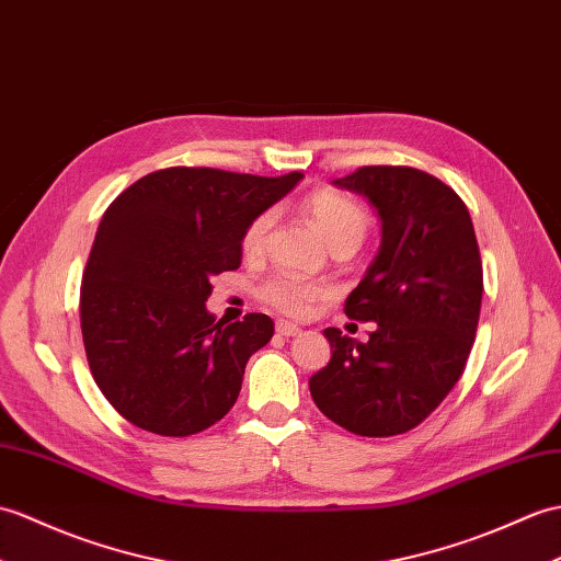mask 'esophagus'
<instances>
[{
  "label": "esophagus",
  "instance_id": "obj_1",
  "mask_svg": "<svg viewBox=\"0 0 561 561\" xmlns=\"http://www.w3.org/2000/svg\"><path fill=\"white\" fill-rule=\"evenodd\" d=\"M298 332H301V328H298V324H294V322H289V320L277 322V334L279 336H296Z\"/></svg>",
  "mask_w": 561,
  "mask_h": 561
}]
</instances>
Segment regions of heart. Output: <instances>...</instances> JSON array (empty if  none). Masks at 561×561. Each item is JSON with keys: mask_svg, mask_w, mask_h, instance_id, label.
Segmentation results:
<instances>
[{"mask_svg": "<svg viewBox=\"0 0 561 561\" xmlns=\"http://www.w3.org/2000/svg\"><path fill=\"white\" fill-rule=\"evenodd\" d=\"M301 210L312 225V229L320 233L332 251L358 249L360 241L366 239V233L370 229L368 213L363 210L354 198H348V195L330 191V188L310 193L304 201ZM270 227H272V213H260L249 221V227L243 229V237H241V249L245 255L263 253ZM260 296H263V301H267L272 308L286 312V316L301 318L312 308V304H316L318 298L324 296V289L320 284H312V282L277 277L260 289Z\"/></svg>", "mask_w": 561, "mask_h": 561, "instance_id": "heart-1", "label": "heart"}]
</instances>
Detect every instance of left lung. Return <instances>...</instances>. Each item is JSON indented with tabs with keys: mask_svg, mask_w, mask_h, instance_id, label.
<instances>
[{
	"mask_svg": "<svg viewBox=\"0 0 561 561\" xmlns=\"http://www.w3.org/2000/svg\"><path fill=\"white\" fill-rule=\"evenodd\" d=\"M334 186L366 195L382 243L348 294L351 320L377 322L360 344L324 330L332 358L310 377V397L360 437L409 433L461 377L483 301V263L463 201L413 167H360Z\"/></svg>",
	"mask_w": 561,
	"mask_h": 561,
	"instance_id": "8db88e82",
	"label": "left lung"
}]
</instances>
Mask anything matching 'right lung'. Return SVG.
I'll return each mask as SVG.
<instances>
[{"mask_svg":"<svg viewBox=\"0 0 561 561\" xmlns=\"http://www.w3.org/2000/svg\"><path fill=\"white\" fill-rule=\"evenodd\" d=\"M301 176L169 167L112 201L83 272L81 332L100 392L128 423L186 437L229 413L275 322H217L210 279L241 265L243 229Z\"/></svg>","mask_w":561,"mask_h":561,"instance_id":"add662e5","label":"right lung"}]
</instances>
